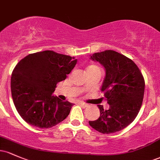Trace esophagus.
Wrapping results in <instances>:
<instances>
[{"instance_id": "1", "label": "esophagus", "mask_w": 160, "mask_h": 160, "mask_svg": "<svg viewBox=\"0 0 160 160\" xmlns=\"http://www.w3.org/2000/svg\"><path fill=\"white\" fill-rule=\"evenodd\" d=\"M79 104H80V106H82V107H83V108L88 107V104L83 103V102H80V103H79Z\"/></svg>"}]
</instances>
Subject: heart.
<instances>
[{
    "instance_id": "obj_1",
    "label": "heart",
    "mask_w": 160,
    "mask_h": 160,
    "mask_svg": "<svg viewBox=\"0 0 160 160\" xmlns=\"http://www.w3.org/2000/svg\"><path fill=\"white\" fill-rule=\"evenodd\" d=\"M97 66H95V65H92V66H89V68H88L87 69H89V68H97Z\"/></svg>"
}]
</instances>
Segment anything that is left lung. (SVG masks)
I'll return each instance as SVG.
<instances>
[{"label":"left lung","instance_id":"8db88e82","mask_svg":"<svg viewBox=\"0 0 160 160\" xmlns=\"http://www.w3.org/2000/svg\"><path fill=\"white\" fill-rule=\"evenodd\" d=\"M105 70L101 90L110 105L104 110L98 105L100 117L89 121L94 129L111 134L123 129L133 122L141 107L145 82L138 66L130 58L113 50H105L90 55Z\"/></svg>","mask_w":160,"mask_h":160}]
</instances>
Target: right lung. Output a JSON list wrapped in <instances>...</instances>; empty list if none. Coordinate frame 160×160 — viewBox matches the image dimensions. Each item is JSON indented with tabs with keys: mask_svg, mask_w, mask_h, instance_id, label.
Segmentation results:
<instances>
[{
	"mask_svg": "<svg viewBox=\"0 0 160 160\" xmlns=\"http://www.w3.org/2000/svg\"><path fill=\"white\" fill-rule=\"evenodd\" d=\"M77 62L74 57L46 50L29 54L16 65L11 76V93L16 110L25 122L47 128L68 116L73 104L52 93Z\"/></svg>",
	"mask_w": 160,
	"mask_h": 160,
	"instance_id": "1",
	"label": "right lung"
}]
</instances>
